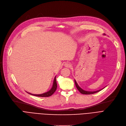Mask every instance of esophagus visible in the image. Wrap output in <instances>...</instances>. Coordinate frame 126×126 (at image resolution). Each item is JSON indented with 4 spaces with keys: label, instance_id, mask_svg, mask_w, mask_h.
I'll list each match as a JSON object with an SVG mask.
<instances>
[{
    "label": "esophagus",
    "instance_id": "1",
    "mask_svg": "<svg viewBox=\"0 0 126 126\" xmlns=\"http://www.w3.org/2000/svg\"><path fill=\"white\" fill-rule=\"evenodd\" d=\"M64 66H65L66 67H68V68H70V67H71V66H72L71 64L70 63H68V62H67V63H65Z\"/></svg>",
    "mask_w": 126,
    "mask_h": 126
}]
</instances>
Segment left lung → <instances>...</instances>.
Returning a JSON list of instances; mask_svg holds the SVG:
<instances>
[{
    "label": "left lung",
    "instance_id": "left-lung-1",
    "mask_svg": "<svg viewBox=\"0 0 126 126\" xmlns=\"http://www.w3.org/2000/svg\"><path fill=\"white\" fill-rule=\"evenodd\" d=\"M75 83L76 87L78 89V90L79 91H80L82 94H95V93H96V92H99V91H101L102 90V89H101V90H99L95 91H85V90H83L81 88H80V87L79 86V85H78V84H77V82H76V81L75 80Z\"/></svg>",
    "mask_w": 126,
    "mask_h": 126
}]
</instances>
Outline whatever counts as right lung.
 <instances>
[{
    "instance_id": "obj_1",
    "label": "right lung",
    "mask_w": 126,
    "mask_h": 126,
    "mask_svg": "<svg viewBox=\"0 0 126 126\" xmlns=\"http://www.w3.org/2000/svg\"><path fill=\"white\" fill-rule=\"evenodd\" d=\"M56 77H55V79H54V82H53V85H52V87L51 88V89L50 90H49L48 91L45 92L44 94H32L30 93H29L28 92V94L32 95H34V96H39V97H48L51 96L52 94H54V92L56 91V89H57V82H56Z\"/></svg>"
}]
</instances>
